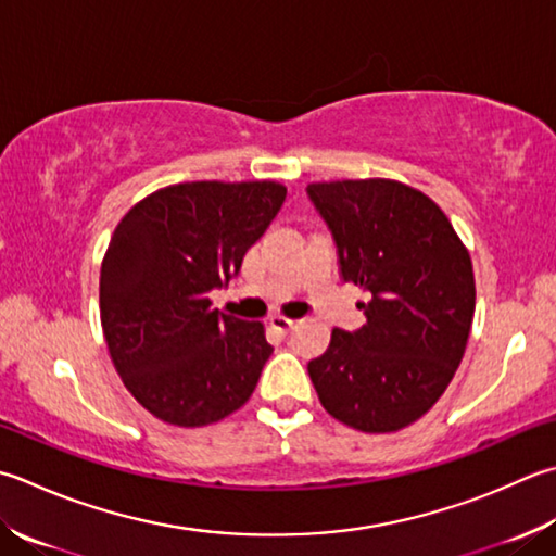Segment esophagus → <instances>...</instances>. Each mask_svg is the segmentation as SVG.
<instances>
[{
    "label": "esophagus",
    "instance_id": "obj_1",
    "mask_svg": "<svg viewBox=\"0 0 556 556\" xmlns=\"http://www.w3.org/2000/svg\"><path fill=\"white\" fill-rule=\"evenodd\" d=\"M293 325H296V320L285 318V315H271L269 318V328L281 332V334H289L293 330Z\"/></svg>",
    "mask_w": 556,
    "mask_h": 556
}]
</instances>
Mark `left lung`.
Instances as JSON below:
<instances>
[{
	"instance_id": "obj_1",
	"label": "left lung",
	"mask_w": 556,
	"mask_h": 556,
	"mask_svg": "<svg viewBox=\"0 0 556 556\" xmlns=\"http://www.w3.org/2000/svg\"><path fill=\"white\" fill-rule=\"evenodd\" d=\"M334 236L344 281L371 301L366 325L332 330L308 374L320 405L366 433L427 415L460 366L475 315V271L448 216L427 194L390 178L311 182Z\"/></svg>"
}]
</instances>
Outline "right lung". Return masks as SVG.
Instances as JSON below:
<instances>
[{
	"label": "right lung",
	"instance_id": "obj_1",
	"mask_svg": "<svg viewBox=\"0 0 556 556\" xmlns=\"http://www.w3.org/2000/svg\"><path fill=\"white\" fill-rule=\"evenodd\" d=\"M277 180H194L129 210L101 265V325L115 371L141 407L173 427L241 409L271 354L265 325L212 306L275 219Z\"/></svg>",
	"mask_w": 556,
	"mask_h": 556
}]
</instances>
